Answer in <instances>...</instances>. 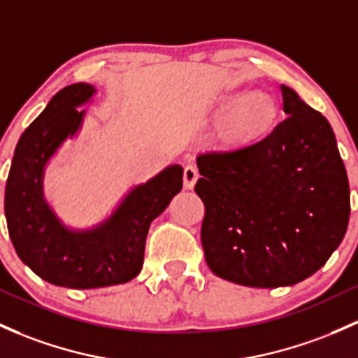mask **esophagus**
<instances>
[{"label": "esophagus", "mask_w": 358, "mask_h": 358, "mask_svg": "<svg viewBox=\"0 0 358 358\" xmlns=\"http://www.w3.org/2000/svg\"><path fill=\"white\" fill-rule=\"evenodd\" d=\"M182 176H184V187H186V189H193L196 180L199 178L198 169H196L194 165H186V167H184Z\"/></svg>", "instance_id": "1"}]
</instances>
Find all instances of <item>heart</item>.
<instances>
[{
	"label": "heart",
	"instance_id": "b5f03b06",
	"mask_svg": "<svg viewBox=\"0 0 358 358\" xmlns=\"http://www.w3.org/2000/svg\"><path fill=\"white\" fill-rule=\"evenodd\" d=\"M215 116L220 117V138L227 145H245L259 140L275 126L280 107L268 92H234L217 99Z\"/></svg>",
	"mask_w": 358,
	"mask_h": 358
}]
</instances>
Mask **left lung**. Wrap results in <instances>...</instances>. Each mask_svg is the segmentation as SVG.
I'll return each instance as SVG.
<instances>
[{
    "label": "left lung",
    "mask_w": 358,
    "mask_h": 358,
    "mask_svg": "<svg viewBox=\"0 0 358 358\" xmlns=\"http://www.w3.org/2000/svg\"><path fill=\"white\" fill-rule=\"evenodd\" d=\"M283 119L249 145L198 155L210 270L244 287L295 285L343 241L347 171L328 119L282 85Z\"/></svg>",
    "instance_id": "8db88e82"
}]
</instances>
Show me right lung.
Listing matches in <instances>:
<instances>
[{
  "label": "right lung",
  "mask_w": 358,
  "mask_h": 358,
  "mask_svg": "<svg viewBox=\"0 0 358 358\" xmlns=\"http://www.w3.org/2000/svg\"><path fill=\"white\" fill-rule=\"evenodd\" d=\"M95 88L64 87L41 116L22 133L5 191V215L15 251L42 280L66 288H99L126 283L143 266L150 224L182 189V167L169 165L155 178L133 187L101 225L71 230L45 203L42 178L48 160L82 126Z\"/></svg>",
  "instance_id": "add662e5"
}]
</instances>
